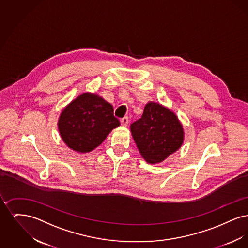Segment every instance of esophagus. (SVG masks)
<instances>
[{
    "label": "esophagus",
    "mask_w": 248,
    "mask_h": 248,
    "mask_svg": "<svg viewBox=\"0 0 248 248\" xmlns=\"http://www.w3.org/2000/svg\"><path fill=\"white\" fill-rule=\"evenodd\" d=\"M121 124L123 126H127L128 124H129V119L128 117H124V118L121 120Z\"/></svg>",
    "instance_id": "34e87169"
}]
</instances>
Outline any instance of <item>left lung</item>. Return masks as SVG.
Wrapping results in <instances>:
<instances>
[{
	"label": "left lung",
	"instance_id": "8db88e82",
	"mask_svg": "<svg viewBox=\"0 0 248 248\" xmlns=\"http://www.w3.org/2000/svg\"><path fill=\"white\" fill-rule=\"evenodd\" d=\"M133 139L146 162L159 164L176 153L184 140V131L177 115L167 108L149 102L141 118L131 126Z\"/></svg>",
	"mask_w": 248,
	"mask_h": 248
}]
</instances>
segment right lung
<instances>
[{
    "instance_id": "1",
    "label": "right lung",
    "mask_w": 248,
    "mask_h": 248,
    "mask_svg": "<svg viewBox=\"0 0 248 248\" xmlns=\"http://www.w3.org/2000/svg\"><path fill=\"white\" fill-rule=\"evenodd\" d=\"M120 126L113 107L101 96L84 93L64 108L59 119L62 140L78 153L92 152L110 131Z\"/></svg>"
}]
</instances>
